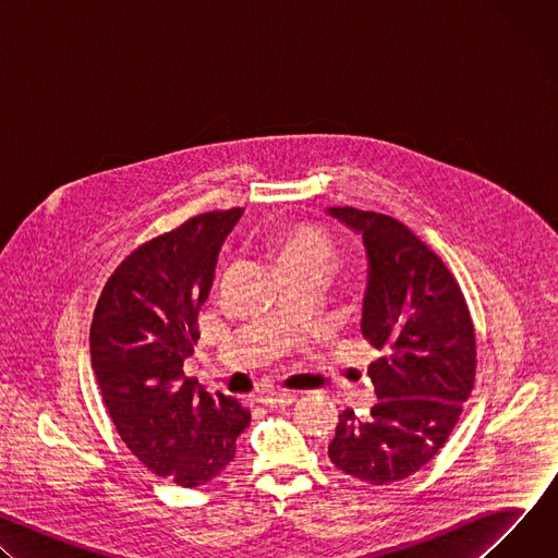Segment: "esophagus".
<instances>
[{
    "instance_id": "obj_1",
    "label": "esophagus",
    "mask_w": 558,
    "mask_h": 558,
    "mask_svg": "<svg viewBox=\"0 0 558 558\" xmlns=\"http://www.w3.org/2000/svg\"><path fill=\"white\" fill-rule=\"evenodd\" d=\"M263 407H269V409H284V407H291L295 402V395L293 392H284V390H269L265 392L260 400H258Z\"/></svg>"
}]
</instances>
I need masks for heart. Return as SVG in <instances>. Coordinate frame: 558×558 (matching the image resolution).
Masks as SVG:
<instances>
[{
  "label": "heart",
  "mask_w": 558,
  "mask_h": 558,
  "mask_svg": "<svg viewBox=\"0 0 558 558\" xmlns=\"http://www.w3.org/2000/svg\"><path fill=\"white\" fill-rule=\"evenodd\" d=\"M274 254L282 265L295 263H317L329 265L333 258L331 238L317 227L311 225H284L271 235Z\"/></svg>",
  "instance_id": "1"
}]
</instances>
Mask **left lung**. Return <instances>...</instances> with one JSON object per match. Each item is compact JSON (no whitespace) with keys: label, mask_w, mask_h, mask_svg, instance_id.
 Wrapping results in <instances>:
<instances>
[{"label":"left lung","mask_w":558,"mask_h":558,"mask_svg":"<svg viewBox=\"0 0 558 558\" xmlns=\"http://www.w3.org/2000/svg\"><path fill=\"white\" fill-rule=\"evenodd\" d=\"M329 214L362 233V336L384 353L368 366L379 402L366 417L340 413L329 459L386 486L426 465L452 433L474 386V325L454 276L407 225L355 207Z\"/></svg>","instance_id":"obj_1"}]
</instances>
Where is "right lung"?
I'll return each mask as SVG.
<instances>
[{"instance_id": "right-lung-1", "label": "right lung", "mask_w": 558, "mask_h": 558, "mask_svg": "<svg viewBox=\"0 0 558 558\" xmlns=\"http://www.w3.org/2000/svg\"><path fill=\"white\" fill-rule=\"evenodd\" d=\"M243 209L198 214L136 247L108 278L90 327L93 368L119 437L154 474L196 488L235 454L250 411L185 377L220 245Z\"/></svg>"}]
</instances>
